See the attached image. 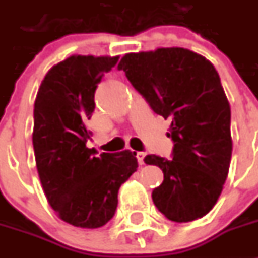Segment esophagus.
I'll return each instance as SVG.
<instances>
[{"label":"esophagus","instance_id":"1","mask_svg":"<svg viewBox=\"0 0 258 258\" xmlns=\"http://www.w3.org/2000/svg\"><path fill=\"white\" fill-rule=\"evenodd\" d=\"M145 155H146V154L144 153V151H138L137 154H136V156H137V160H138V163H140V164H144V159H145Z\"/></svg>","mask_w":258,"mask_h":258}]
</instances>
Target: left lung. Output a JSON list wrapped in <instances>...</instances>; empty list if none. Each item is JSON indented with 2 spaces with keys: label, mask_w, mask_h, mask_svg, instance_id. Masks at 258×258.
<instances>
[{
  "label": "left lung",
  "mask_w": 258,
  "mask_h": 258,
  "mask_svg": "<svg viewBox=\"0 0 258 258\" xmlns=\"http://www.w3.org/2000/svg\"><path fill=\"white\" fill-rule=\"evenodd\" d=\"M156 114L172 121L173 158L147 155L164 180L153 201L169 221L186 223L217 204L232 154L231 109L213 63L185 48L126 53L117 65Z\"/></svg>",
  "instance_id": "8db88e82"
}]
</instances>
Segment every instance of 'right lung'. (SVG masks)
<instances>
[{
    "label": "right lung",
    "instance_id": "right-lung-1",
    "mask_svg": "<svg viewBox=\"0 0 258 258\" xmlns=\"http://www.w3.org/2000/svg\"><path fill=\"white\" fill-rule=\"evenodd\" d=\"M120 57L73 54L52 66L34 107L35 160L44 195L57 217L81 228H99L117 208L121 184L136 171V153H103L86 146L94 94Z\"/></svg>",
    "mask_w": 258,
    "mask_h": 258
}]
</instances>
